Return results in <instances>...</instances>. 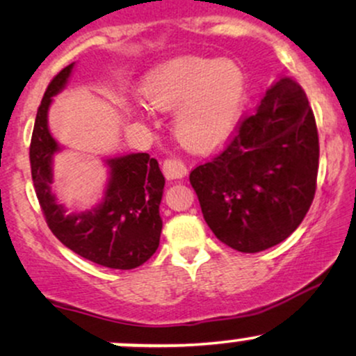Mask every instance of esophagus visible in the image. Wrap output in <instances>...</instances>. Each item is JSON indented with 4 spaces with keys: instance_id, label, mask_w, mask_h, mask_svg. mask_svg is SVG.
Masks as SVG:
<instances>
[{
    "instance_id": "obj_1",
    "label": "esophagus",
    "mask_w": 356,
    "mask_h": 356,
    "mask_svg": "<svg viewBox=\"0 0 356 356\" xmlns=\"http://www.w3.org/2000/svg\"><path fill=\"white\" fill-rule=\"evenodd\" d=\"M162 172L167 179H182L184 175L187 174V167L181 159L177 157H172V159H165L164 164H162Z\"/></svg>"
}]
</instances>
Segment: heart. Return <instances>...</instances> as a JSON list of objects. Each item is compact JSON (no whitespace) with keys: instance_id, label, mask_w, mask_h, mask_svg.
I'll return each mask as SVG.
<instances>
[{"instance_id":"b5f03b06","label":"heart","mask_w":356,"mask_h":356,"mask_svg":"<svg viewBox=\"0 0 356 356\" xmlns=\"http://www.w3.org/2000/svg\"><path fill=\"white\" fill-rule=\"evenodd\" d=\"M244 95L241 72L227 61L184 56L147 76L142 97L159 112L175 110V134L191 149H209L229 134Z\"/></svg>"}]
</instances>
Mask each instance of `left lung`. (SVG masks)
I'll use <instances>...</instances> for the list:
<instances>
[{"mask_svg": "<svg viewBox=\"0 0 356 356\" xmlns=\"http://www.w3.org/2000/svg\"><path fill=\"white\" fill-rule=\"evenodd\" d=\"M320 142L296 80L280 76L219 154L191 170L207 226L226 246L259 252L291 236L316 192Z\"/></svg>", "mask_w": 356, "mask_h": 356, "instance_id": "1", "label": "left lung"}]
</instances>
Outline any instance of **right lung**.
Masks as SVG:
<instances>
[{"label":"right lung","mask_w":356,"mask_h":356,"mask_svg":"<svg viewBox=\"0 0 356 356\" xmlns=\"http://www.w3.org/2000/svg\"><path fill=\"white\" fill-rule=\"evenodd\" d=\"M73 63L56 73L47 87L30 144L31 177L44 220L53 234L73 252L112 269H134L157 251L162 219L159 206L164 192V175L149 154H129L107 161L110 181L104 202L95 209L67 214L55 202L50 184L51 157L58 150L48 130L47 113L51 97L67 83Z\"/></svg>","instance_id":"add662e5"}]
</instances>
